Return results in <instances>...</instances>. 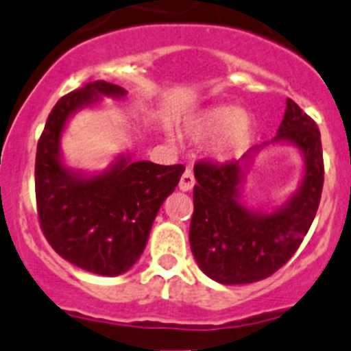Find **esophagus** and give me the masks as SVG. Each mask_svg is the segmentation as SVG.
Returning <instances> with one entry per match:
<instances>
[{
    "instance_id": "1",
    "label": "esophagus",
    "mask_w": 351,
    "mask_h": 351,
    "mask_svg": "<svg viewBox=\"0 0 351 351\" xmlns=\"http://www.w3.org/2000/svg\"><path fill=\"white\" fill-rule=\"evenodd\" d=\"M194 184H196V178H194L193 171H185L184 175H182V178H180V191H184V193H189V191H193Z\"/></svg>"
}]
</instances>
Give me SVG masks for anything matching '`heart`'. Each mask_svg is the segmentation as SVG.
Wrapping results in <instances>:
<instances>
[{
  "label": "heart",
  "instance_id": "heart-1",
  "mask_svg": "<svg viewBox=\"0 0 351 351\" xmlns=\"http://www.w3.org/2000/svg\"><path fill=\"white\" fill-rule=\"evenodd\" d=\"M187 134L196 141L212 139L210 152L221 162L233 160L247 150L254 136V120L233 104H221L199 111L187 123Z\"/></svg>",
  "mask_w": 351,
  "mask_h": 351
}]
</instances>
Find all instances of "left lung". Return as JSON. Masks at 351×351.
I'll list each match as a JSON object with an SVG mask.
<instances>
[{"label":"left lung","mask_w":351,"mask_h":351,"mask_svg":"<svg viewBox=\"0 0 351 351\" xmlns=\"http://www.w3.org/2000/svg\"><path fill=\"white\" fill-rule=\"evenodd\" d=\"M268 144L293 145L304 160L298 191L268 213L251 209L241 199V184L264 146H254L237 162L194 166L197 184L189 242L201 270L221 285H249L272 276L295 254L318 210L323 189L319 130L291 99Z\"/></svg>","instance_id":"8db88e82"}]
</instances>
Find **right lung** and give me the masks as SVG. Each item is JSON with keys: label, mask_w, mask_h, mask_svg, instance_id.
Masks as SVG:
<instances>
[{"label": "right lung", "mask_w": 351, "mask_h": 351, "mask_svg": "<svg viewBox=\"0 0 351 351\" xmlns=\"http://www.w3.org/2000/svg\"><path fill=\"white\" fill-rule=\"evenodd\" d=\"M118 84L93 81L62 97L36 146L35 191L45 239L63 260L99 276H120L143 254L164 199L185 171L182 164L160 166L120 154L97 173L63 162L62 136L81 109L104 97L123 99Z\"/></svg>", "instance_id": "1"}]
</instances>
